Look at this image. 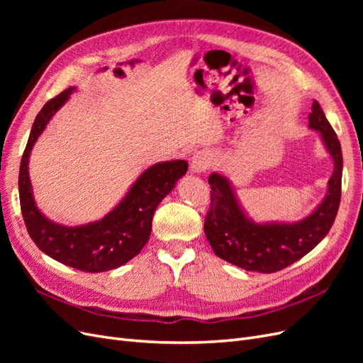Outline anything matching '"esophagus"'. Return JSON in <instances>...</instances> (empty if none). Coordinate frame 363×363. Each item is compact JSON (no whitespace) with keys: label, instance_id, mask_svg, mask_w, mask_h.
<instances>
[{"label":"esophagus","instance_id":"esophagus-1","mask_svg":"<svg viewBox=\"0 0 363 363\" xmlns=\"http://www.w3.org/2000/svg\"><path fill=\"white\" fill-rule=\"evenodd\" d=\"M211 164H212L211 155L204 151H199V152H195L191 159V171L195 174H201L211 168Z\"/></svg>","mask_w":363,"mask_h":363}]
</instances>
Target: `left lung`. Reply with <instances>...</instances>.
Instances as JSON below:
<instances>
[{
	"label": "left lung",
	"mask_w": 363,
	"mask_h": 363,
	"mask_svg": "<svg viewBox=\"0 0 363 363\" xmlns=\"http://www.w3.org/2000/svg\"><path fill=\"white\" fill-rule=\"evenodd\" d=\"M309 127L321 139L335 163L327 195L313 213L295 224H256L240 208L228 180L213 172L211 207L204 219V233L215 255L245 271L277 272L312 251L332 228L340 201L342 151L339 139L318 101L309 113Z\"/></svg>",
	"instance_id": "8db88e82"
}]
</instances>
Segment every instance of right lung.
I'll list each match as a JSON object with an SVG mask.
<instances>
[{
    "instance_id": "1",
    "label": "right lung",
    "mask_w": 363,
    "mask_h": 363,
    "mask_svg": "<svg viewBox=\"0 0 363 363\" xmlns=\"http://www.w3.org/2000/svg\"><path fill=\"white\" fill-rule=\"evenodd\" d=\"M75 87H68L42 107L33 123L19 168V203L27 232L40 251L63 265L84 272H104L124 265L138 256L151 235L152 215L188 171L184 160L160 162L140 174L124 200L100 221L67 227L50 221L33 199L28 157L33 145L52 115L68 101Z\"/></svg>"
}]
</instances>
